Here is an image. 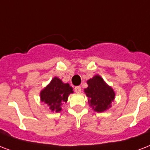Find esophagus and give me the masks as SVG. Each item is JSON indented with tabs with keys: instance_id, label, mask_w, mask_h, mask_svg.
Masks as SVG:
<instances>
[{
	"instance_id": "34e87169",
	"label": "esophagus",
	"mask_w": 150,
	"mask_h": 150,
	"mask_svg": "<svg viewBox=\"0 0 150 150\" xmlns=\"http://www.w3.org/2000/svg\"><path fill=\"white\" fill-rule=\"evenodd\" d=\"M74 90H75V92H76L77 93H79L80 92H81L82 89H81V87H80V86H75Z\"/></svg>"
}]
</instances>
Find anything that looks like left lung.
<instances>
[{
    "label": "left lung",
    "instance_id": "left-lung-1",
    "mask_svg": "<svg viewBox=\"0 0 150 150\" xmlns=\"http://www.w3.org/2000/svg\"><path fill=\"white\" fill-rule=\"evenodd\" d=\"M87 88L84 89L88 103L97 112H103L112 107L115 99V91L99 75L87 80Z\"/></svg>",
    "mask_w": 150,
    "mask_h": 150
}]
</instances>
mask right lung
<instances>
[{
	"label": "right lung",
	"instance_id": "right-lung-1",
	"mask_svg": "<svg viewBox=\"0 0 150 150\" xmlns=\"http://www.w3.org/2000/svg\"><path fill=\"white\" fill-rule=\"evenodd\" d=\"M73 89L69 83H63L58 77H54L40 92L42 102L46 104L51 112H60L61 106L67 101L68 96L73 93Z\"/></svg>",
	"mask_w": 150,
	"mask_h": 150
}]
</instances>
